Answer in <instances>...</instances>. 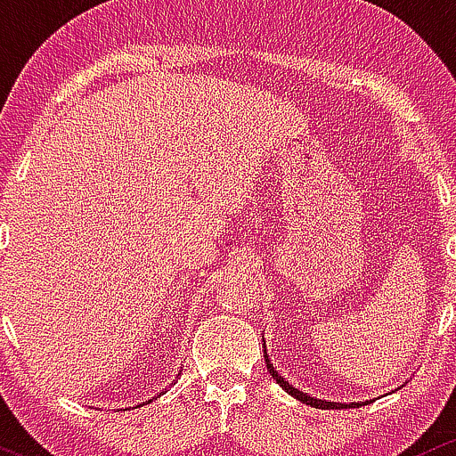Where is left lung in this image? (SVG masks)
<instances>
[{
  "label": "left lung",
  "instance_id": "obj_1",
  "mask_svg": "<svg viewBox=\"0 0 456 456\" xmlns=\"http://www.w3.org/2000/svg\"><path fill=\"white\" fill-rule=\"evenodd\" d=\"M267 370L271 372V377H273V379L278 381L280 386H282L284 390L290 394V396L299 398V401H301V403H305V405H312V407H346V405H342V403H325V401H319V398H312V396H308V394H304V392L295 390L293 386H289V383H286V381L282 379V377H280L278 372L273 370V364H269V360H267ZM357 405H360V403H357Z\"/></svg>",
  "mask_w": 456,
  "mask_h": 456
}]
</instances>
